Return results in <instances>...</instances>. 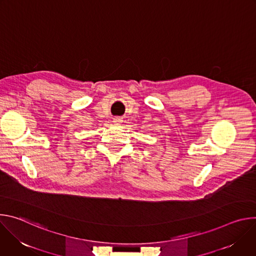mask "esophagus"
Masks as SVG:
<instances>
[{"mask_svg":"<svg viewBox=\"0 0 256 256\" xmlns=\"http://www.w3.org/2000/svg\"><path fill=\"white\" fill-rule=\"evenodd\" d=\"M122 122V120H120V118H114V122L118 124V122Z\"/></svg>","mask_w":256,"mask_h":256,"instance_id":"1","label":"esophagus"}]
</instances>
